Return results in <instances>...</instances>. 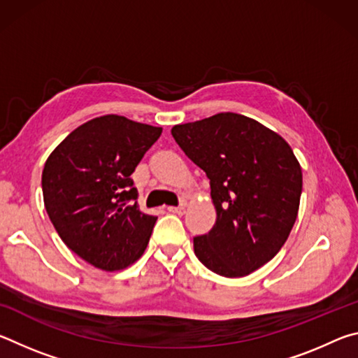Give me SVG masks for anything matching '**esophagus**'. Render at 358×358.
<instances>
[{"instance_id":"obj_1","label":"esophagus","mask_w":358,"mask_h":358,"mask_svg":"<svg viewBox=\"0 0 358 358\" xmlns=\"http://www.w3.org/2000/svg\"><path fill=\"white\" fill-rule=\"evenodd\" d=\"M167 210L171 211V213H175V215H185V211H186V208L185 207H167Z\"/></svg>"}]
</instances>
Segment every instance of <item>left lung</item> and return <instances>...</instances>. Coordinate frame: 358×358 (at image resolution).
Segmentation results:
<instances>
[{"label": "left lung", "instance_id": "8db88e82", "mask_svg": "<svg viewBox=\"0 0 358 358\" xmlns=\"http://www.w3.org/2000/svg\"><path fill=\"white\" fill-rule=\"evenodd\" d=\"M172 136L207 173L216 222L194 238L197 259L216 275L241 278L270 262L299 215L301 167L275 131L224 112L177 124Z\"/></svg>", "mask_w": 358, "mask_h": 358}]
</instances>
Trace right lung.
<instances>
[{"mask_svg":"<svg viewBox=\"0 0 358 358\" xmlns=\"http://www.w3.org/2000/svg\"><path fill=\"white\" fill-rule=\"evenodd\" d=\"M161 132L104 115L78 126L47 157V215L66 246L96 268L123 270L147 250L157 217L138 208L131 175Z\"/></svg>","mask_w":358,"mask_h":358,"instance_id":"obj_1","label":"right lung"}]
</instances>
